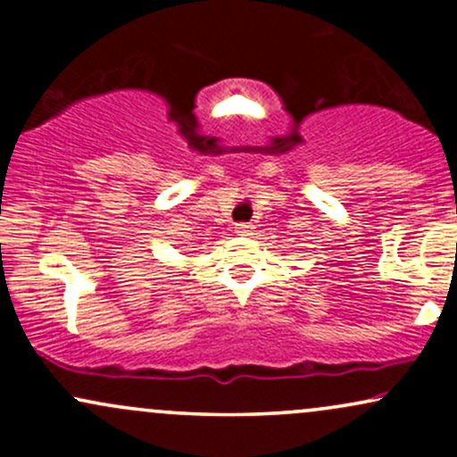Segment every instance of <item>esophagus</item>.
I'll return each mask as SVG.
<instances>
[{"mask_svg": "<svg viewBox=\"0 0 457 457\" xmlns=\"http://www.w3.org/2000/svg\"><path fill=\"white\" fill-rule=\"evenodd\" d=\"M251 232H253V225H249V223H238V225H236V234L249 236Z\"/></svg>", "mask_w": 457, "mask_h": 457, "instance_id": "34e87169", "label": "esophagus"}]
</instances>
